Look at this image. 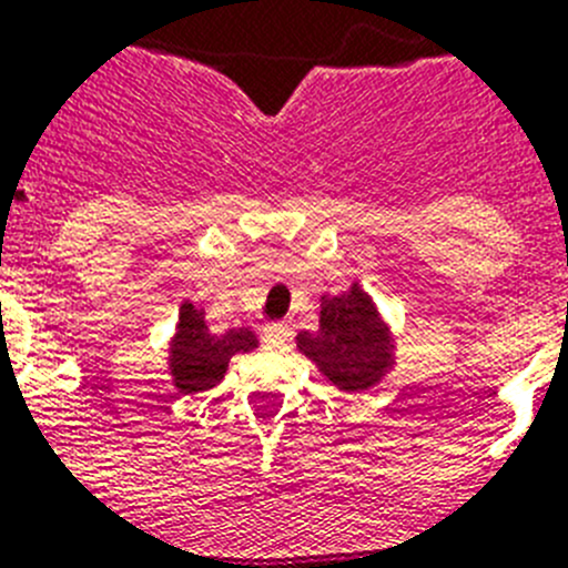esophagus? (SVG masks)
I'll return each mask as SVG.
<instances>
[{
  "label": "esophagus",
  "mask_w": 568,
  "mask_h": 568,
  "mask_svg": "<svg viewBox=\"0 0 568 568\" xmlns=\"http://www.w3.org/2000/svg\"><path fill=\"white\" fill-rule=\"evenodd\" d=\"M264 341L270 346H284L290 341V324L278 321V324H264Z\"/></svg>",
  "instance_id": "34e87169"
}]
</instances>
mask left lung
<instances>
[{"label":"left lung","instance_id":"left-lung-1","mask_svg":"<svg viewBox=\"0 0 568 568\" xmlns=\"http://www.w3.org/2000/svg\"><path fill=\"white\" fill-rule=\"evenodd\" d=\"M295 346L344 393L373 389L395 366L393 327L358 281L338 295H321L318 329H301Z\"/></svg>","mask_w":568,"mask_h":568}]
</instances>
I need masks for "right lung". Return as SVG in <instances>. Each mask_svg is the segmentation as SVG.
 Instances as JSON below:
<instances>
[{"mask_svg": "<svg viewBox=\"0 0 568 568\" xmlns=\"http://www.w3.org/2000/svg\"><path fill=\"white\" fill-rule=\"evenodd\" d=\"M258 349V335L250 327H235L227 333H210L204 307L182 301L175 333L168 341L170 381L179 393H207L222 384L233 355Z\"/></svg>", "mask_w": 568, "mask_h": 568, "instance_id": "right-lung-1", "label": "right lung"}]
</instances>
